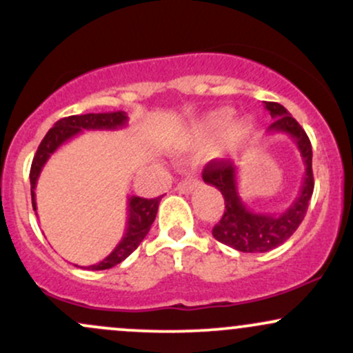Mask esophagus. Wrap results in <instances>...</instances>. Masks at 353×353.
<instances>
[{
	"instance_id": "1",
	"label": "esophagus",
	"mask_w": 353,
	"mask_h": 353,
	"mask_svg": "<svg viewBox=\"0 0 353 353\" xmlns=\"http://www.w3.org/2000/svg\"><path fill=\"white\" fill-rule=\"evenodd\" d=\"M197 185V181L194 179V177H185V179H182L179 184H177V190H179L181 194H189L192 192L194 188Z\"/></svg>"
}]
</instances>
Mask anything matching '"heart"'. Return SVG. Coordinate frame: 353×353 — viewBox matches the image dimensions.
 Returning <instances> with one entry per match:
<instances>
[{
  "label": "heart",
  "instance_id": "heart-1",
  "mask_svg": "<svg viewBox=\"0 0 353 353\" xmlns=\"http://www.w3.org/2000/svg\"><path fill=\"white\" fill-rule=\"evenodd\" d=\"M230 108H221L205 114L194 128V134L199 141H216L221 137L222 145L228 151H239L247 144L254 132V123L250 117H236Z\"/></svg>",
  "mask_w": 353,
  "mask_h": 353
}]
</instances>
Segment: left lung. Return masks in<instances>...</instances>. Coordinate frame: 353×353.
Instances as JSON below:
<instances>
[{
    "label": "left lung",
    "instance_id": "left-lung-1",
    "mask_svg": "<svg viewBox=\"0 0 353 353\" xmlns=\"http://www.w3.org/2000/svg\"><path fill=\"white\" fill-rule=\"evenodd\" d=\"M265 109L272 117V124L267 128L269 134L282 132L297 145L303 168L302 185L297 197L281 214L254 212L242 201L239 194V168L230 159L210 161L202 172L205 184L214 185L224 196L225 210L222 219L214 225L212 236L222 244L232 247L239 252H269L287 241L297 230L305 217L309 201L314 192V174H312V144L301 124L290 116L282 104L267 103Z\"/></svg>",
    "mask_w": 353,
    "mask_h": 353
}]
</instances>
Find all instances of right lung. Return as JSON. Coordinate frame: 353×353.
<instances>
[{"label": "right lung", "mask_w": 353, "mask_h": 353, "mask_svg": "<svg viewBox=\"0 0 353 353\" xmlns=\"http://www.w3.org/2000/svg\"><path fill=\"white\" fill-rule=\"evenodd\" d=\"M128 125V112L116 111V112H101V114H76L70 117H63L48 131L44 139L39 144L38 151L34 154L33 164H31L30 182H31V201H33V209L36 210V184H38L39 174L46 165L51 154H54L58 149L72 137L81 134L83 131H117ZM163 197V196H161ZM161 197L156 199H143L137 196L128 197V222H125L124 236L119 241L112 252L106 259L83 269L88 270H106L111 269L129 257L137 245L143 242V239L148 236L151 229L154 219H156L157 208H159ZM38 216V214H36ZM79 267V265H78Z\"/></svg>", "instance_id": "add662e5"}]
</instances>
